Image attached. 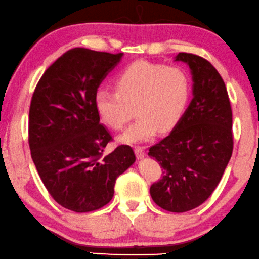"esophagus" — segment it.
<instances>
[{"label": "esophagus", "mask_w": 259, "mask_h": 259, "mask_svg": "<svg viewBox=\"0 0 259 259\" xmlns=\"http://www.w3.org/2000/svg\"><path fill=\"white\" fill-rule=\"evenodd\" d=\"M135 154L138 159L144 158V148L143 147H135Z\"/></svg>", "instance_id": "obj_1"}]
</instances>
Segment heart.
Segmentation results:
<instances>
[{"label":"heart","mask_w":259,"mask_h":259,"mask_svg":"<svg viewBox=\"0 0 259 259\" xmlns=\"http://www.w3.org/2000/svg\"><path fill=\"white\" fill-rule=\"evenodd\" d=\"M115 92L100 89L94 104L101 122L112 130H121L135 105L136 119L119 136L123 143L151 140L161 131H169L183 117L190 100L189 75L180 67H165L137 61L114 79Z\"/></svg>","instance_id":"b5f03b06"}]
</instances>
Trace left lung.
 <instances>
[{
    "instance_id": "1",
    "label": "left lung",
    "mask_w": 259,
    "mask_h": 259,
    "mask_svg": "<svg viewBox=\"0 0 259 259\" xmlns=\"http://www.w3.org/2000/svg\"><path fill=\"white\" fill-rule=\"evenodd\" d=\"M189 65L192 100L165 138L149 149L163 176L151 185L154 202L170 212H185L206 201L232 155V111L223 78L205 58L180 53Z\"/></svg>"
}]
</instances>
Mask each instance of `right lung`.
I'll list each match as a JSON object with an SVG mask.
<instances>
[{"instance_id": "right-lung-1", "label": "right lung", "mask_w": 259, "mask_h": 259, "mask_svg": "<svg viewBox=\"0 0 259 259\" xmlns=\"http://www.w3.org/2000/svg\"><path fill=\"white\" fill-rule=\"evenodd\" d=\"M123 53L68 50L42 75L29 110V147L37 172L55 201L75 212L101 209L114 196L116 178L136 161L100 123L94 98Z\"/></svg>"}]
</instances>
